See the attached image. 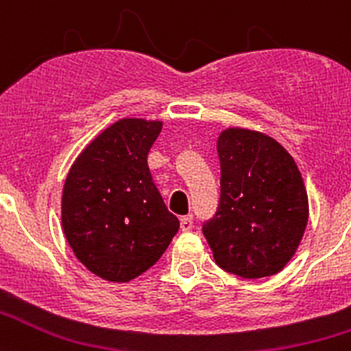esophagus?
<instances>
[{
    "label": "esophagus",
    "mask_w": 351,
    "mask_h": 351,
    "mask_svg": "<svg viewBox=\"0 0 351 351\" xmlns=\"http://www.w3.org/2000/svg\"><path fill=\"white\" fill-rule=\"evenodd\" d=\"M193 228V218L191 216H182L181 218V230L190 232Z\"/></svg>",
    "instance_id": "1"
}]
</instances>
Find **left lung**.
<instances>
[{
	"instance_id": "left-lung-1",
	"label": "left lung",
	"mask_w": 351,
	"mask_h": 351,
	"mask_svg": "<svg viewBox=\"0 0 351 351\" xmlns=\"http://www.w3.org/2000/svg\"><path fill=\"white\" fill-rule=\"evenodd\" d=\"M216 145L221 197L202 228L214 260L246 280L283 271L309 218L299 167L280 142L255 130H223Z\"/></svg>"
}]
</instances>
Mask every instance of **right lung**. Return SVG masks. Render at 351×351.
<instances>
[{"label":"right lung","instance_id":"add662e5","mask_svg":"<svg viewBox=\"0 0 351 351\" xmlns=\"http://www.w3.org/2000/svg\"><path fill=\"white\" fill-rule=\"evenodd\" d=\"M161 126L137 117L116 121L84 147L66 176L64 237L77 260L101 280H135L160 260L179 230L147 167Z\"/></svg>","mask_w":351,"mask_h":351}]
</instances>
